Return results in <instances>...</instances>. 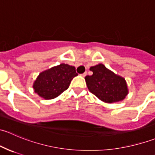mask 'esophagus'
<instances>
[{
    "instance_id": "34e87169",
    "label": "esophagus",
    "mask_w": 155,
    "mask_h": 155,
    "mask_svg": "<svg viewBox=\"0 0 155 155\" xmlns=\"http://www.w3.org/2000/svg\"><path fill=\"white\" fill-rule=\"evenodd\" d=\"M86 75H87V72H85V73H82V76H84V77H85V76H86Z\"/></svg>"
}]
</instances>
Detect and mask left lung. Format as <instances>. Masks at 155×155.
Wrapping results in <instances>:
<instances>
[{
	"label": "left lung",
	"mask_w": 155,
	"mask_h": 155,
	"mask_svg": "<svg viewBox=\"0 0 155 155\" xmlns=\"http://www.w3.org/2000/svg\"><path fill=\"white\" fill-rule=\"evenodd\" d=\"M91 76H85L88 90L101 101L114 103L122 101L127 94V87L124 78L115 75L104 64L91 67Z\"/></svg>",
	"instance_id": "left-lung-1"
}]
</instances>
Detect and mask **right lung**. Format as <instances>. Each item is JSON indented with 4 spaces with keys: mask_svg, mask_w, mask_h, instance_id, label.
Returning a JSON list of instances; mask_svg holds the SVG:
<instances>
[{
    "mask_svg": "<svg viewBox=\"0 0 155 155\" xmlns=\"http://www.w3.org/2000/svg\"><path fill=\"white\" fill-rule=\"evenodd\" d=\"M77 75L74 67L61 64L39 75L34 84V91L44 99H53L67 90Z\"/></svg>",
    "mask_w": 155,
    "mask_h": 155,
    "instance_id": "obj_1",
    "label": "right lung"
}]
</instances>
